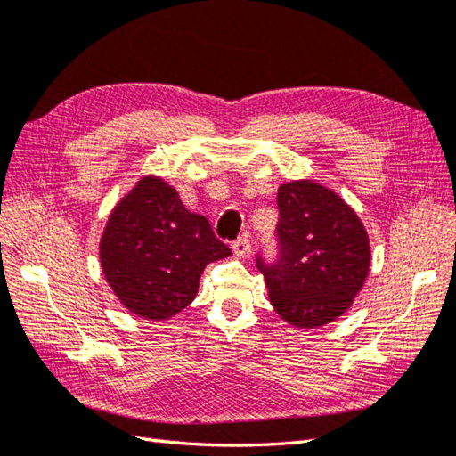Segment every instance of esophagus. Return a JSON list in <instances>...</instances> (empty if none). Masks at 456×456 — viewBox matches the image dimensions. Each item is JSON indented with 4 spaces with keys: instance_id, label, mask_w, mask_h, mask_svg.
Instances as JSON below:
<instances>
[{
    "instance_id": "obj_1",
    "label": "esophagus",
    "mask_w": 456,
    "mask_h": 456,
    "mask_svg": "<svg viewBox=\"0 0 456 456\" xmlns=\"http://www.w3.org/2000/svg\"><path fill=\"white\" fill-rule=\"evenodd\" d=\"M249 249H251V243H249V240H247V236H241L233 241V253H236L238 256L249 255Z\"/></svg>"
}]
</instances>
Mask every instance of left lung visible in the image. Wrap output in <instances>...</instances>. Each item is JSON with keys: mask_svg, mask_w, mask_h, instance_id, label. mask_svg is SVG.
<instances>
[{"mask_svg": "<svg viewBox=\"0 0 456 456\" xmlns=\"http://www.w3.org/2000/svg\"><path fill=\"white\" fill-rule=\"evenodd\" d=\"M280 255L256 256L273 310L298 329L322 327L346 312L370 266L360 216L333 190L295 181L278 190Z\"/></svg>", "mask_w": 456, "mask_h": 456, "instance_id": "1", "label": "left lung"}]
</instances>
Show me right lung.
I'll list each match as a JSON object with an SVG mask.
<instances>
[{
  "label": "right lung",
  "instance_id": "1",
  "mask_svg": "<svg viewBox=\"0 0 456 456\" xmlns=\"http://www.w3.org/2000/svg\"><path fill=\"white\" fill-rule=\"evenodd\" d=\"M104 278L129 312L169 320L198 295L209 262L232 255L203 215L159 176H144L110 215L101 238Z\"/></svg>",
  "mask_w": 456,
  "mask_h": 456
}]
</instances>
